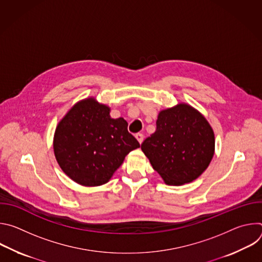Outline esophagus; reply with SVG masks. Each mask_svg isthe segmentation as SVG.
I'll return each mask as SVG.
<instances>
[{"mask_svg":"<svg viewBox=\"0 0 262 262\" xmlns=\"http://www.w3.org/2000/svg\"><path fill=\"white\" fill-rule=\"evenodd\" d=\"M136 139L138 140V142L141 144L142 142H143V140H144V136L142 135V134H140V133H138V134H136Z\"/></svg>","mask_w":262,"mask_h":262,"instance_id":"esophagus-1","label":"esophagus"}]
</instances>
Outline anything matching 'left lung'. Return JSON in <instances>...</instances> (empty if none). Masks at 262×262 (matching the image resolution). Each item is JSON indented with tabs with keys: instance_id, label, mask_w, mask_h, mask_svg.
<instances>
[{
	"instance_id": "obj_1",
	"label": "left lung",
	"mask_w": 262,
	"mask_h": 262,
	"mask_svg": "<svg viewBox=\"0 0 262 262\" xmlns=\"http://www.w3.org/2000/svg\"><path fill=\"white\" fill-rule=\"evenodd\" d=\"M214 142L206 118L192 105L180 102L160 112L157 130L145 139L141 149L166 184L182 185L207 169Z\"/></svg>"
}]
</instances>
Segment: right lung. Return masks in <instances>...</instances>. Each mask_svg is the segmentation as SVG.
Returning <instances> with one entry per match:
<instances>
[{
  "instance_id": "obj_1",
  "label": "right lung",
  "mask_w": 262,
  "mask_h": 262,
  "mask_svg": "<svg viewBox=\"0 0 262 262\" xmlns=\"http://www.w3.org/2000/svg\"><path fill=\"white\" fill-rule=\"evenodd\" d=\"M111 107L95 97L74 103L58 123L53 141L62 171L84 186L110 181L125 157L140 147L127 132V122L110 116Z\"/></svg>"
}]
</instances>
